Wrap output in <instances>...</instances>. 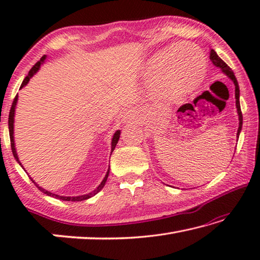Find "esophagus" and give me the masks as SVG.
Masks as SVG:
<instances>
[{"instance_id":"34e87169","label":"esophagus","mask_w":260,"mask_h":260,"mask_svg":"<svg viewBox=\"0 0 260 260\" xmlns=\"http://www.w3.org/2000/svg\"><path fill=\"white\" fill-rule=\"evenodd\" d=\"M122 119H124V121H129V120H133L134 119V114H132V113H128L127 112L125 116H124V118H122Z\"/></svg>"}]
</instances>
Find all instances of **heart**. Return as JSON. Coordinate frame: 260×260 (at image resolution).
Returning a JSON list of instances; mask_svg holds the SVG:
<instances>
[{"label": "heart", "mask_w": 260, "mask_h": 260, "mask_svg": "<svg viewBox=\"0 0 260 260\" xmlns=\"http://www.w3.org/2000/svg\"><path fill=\"white\" fill-rule=\"evenodd\" d=\"M189 47V50H183ZM179 49H182L179 51ZM179 51L175 55L174 52ZM175 57H173V55ZM144 71L156 78V91L169 101H181L192 94L204 80L206 59L204 52L192 43L179 45L153 54L148 59Z\"/></svg>", "instance_id": "1"}]
</instances>
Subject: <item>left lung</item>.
Segmentation results:
<instances>
[{"label": "left lung", "instance_id": "8db88e82", "mask_svg": "<svg viewBox=\"0 0 260 260\" xmlns=\"http://www.w3.org/2000/svg\"><path fill=\"white\" fill-rule=\"evenodd\" d=\"M210 59L212 61L214 67L219 68L221 70V72L223 74H226V76L231 79V80L234 82V86H235V99H236V109H237V114H239V129H237V138H239V135L241 133V129H242V124H243V117H242V112H241V105H240V87H239V83H237V80L235 78V74L234 72L232 71V69L228 67V65L223 61L220 57L217 55V52H215L213 49L210 51Z\"/></svg>", "mask_w": 260, "mask_h": 260}]
</instances>
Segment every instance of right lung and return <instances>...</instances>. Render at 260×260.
I'll list each match as a JSON object with an SVG mask.
<instances>
[{"mask_svg":"<svg viewBox=\"0 0 260 260\" xmlns=\"http://www.w3.org/2000/svg\"><path fill=\"white\" fill-rule=\"evenodd\" d=\"M47 58V56L45 55L42 57V58L38 61L37 64L34 65V67L30 69V71L28 72V74H27V77H26L25 79H24V81H23V83H21V86H20V88H23V87H25L26 85H27L28 83V81H29V79L32 78L35 73H37L38 71H39V69H40V67H41V64H43L45 63V59ZM17 101H18V95L16 96L15 98V100H14V102H12V105H11V110H10V113H9V134H10V142H11V150H12V153H14V157H15V159L18 161V164L23 167V165H21V162H20V160H19V158H18V155H17V151H16V146H15V138H14V122H15V112H16V105H17ZM119 138H120V131L118 129V131H116V133L113 134V136H112V141H111V153H112V151L114 150V148H116V146H117V143H118V140H119ZM24 169V167H23ZM109 172H110V166H109V170H108V172H107V174H105V177H104V179L102 180V182L100 183V186L96 188V189H94L93 191L91 192H88V193H86V195H80V196H60V195H57V193H54V192H51V191H48V190H46V189H43L42 187H40L39 186V184L34 181V180L30 178V180H32L33 181V183L35 184V186H37L39 189H40V190L43 192V193H46V195H48V196H51V197H54V199H57V200H61V201H68V202H81V201H85V200H88V199H90V197H93V196H95L96 193H98L99 191H101L103 189V187L105 186V182H107V180H108V177H109Z\"/></svg>","mask_w":260,"mask_h":260,"instance_id":"right-lung-1","label":"right lung"}]
</instances>
